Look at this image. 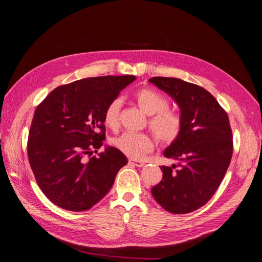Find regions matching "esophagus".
<instances>
[{
	"label": "esophagus",
	"instance_id": "1",
	"mask_svg": "<svg viewBox=\"0 0 262 262\" xmlns=\"http://www.w3.org/2000/svg\"><path fill=\"white\" fill-rule=\"evenodd\" d=\"M129 164L131 166H134V167H143L144 166V163L141 162V161H136V160H130L129 161Z\"/></svg>",
	"mask_w": 262,
	"mask_h": 262
}]
</instances>
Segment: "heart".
Here are the masks:
<instances>
[{
    "mask_svg": "<svg viewBox=\"0 0 262 262\" xmlns=\"http://www.w3.org/2000/svg\"><path fill=\"white\" fill-rule=\"evenodd\" d=\"M139 107L150 116L149 126L156 139L164 144L175 141L181 130V120L177 114L168 109L169 102L164 95L152 89H142L136 93ZM121 99L115 98L104 112V122L115 129L119 123ZM113 144L121 153L131 158H140L153 147V140L146 133L124 132L113 140Z\"/></svg>",
    "mask_w": 262,
    "mask_h": 262,
    "instance_id": "heart-1",
    "label": "heart"
}]
</instances>
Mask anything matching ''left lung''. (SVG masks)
I'll return each mask as SVG.
<instances>
[{
  "label": "left lung",
  "mask_w": 262,
  "mask_h": 262,
  "mask_svg": "<svg viewBox=\"0 0 262 262\" xmlns=\"http://www.w3.org/2000/svg\"><path fill=\"white\" fill-rule=\"evenodd\" d=\"M148 82L173 99L181 120L179 136L164 150V156L177 164L162 166L163 178L150 191L170 213L195 211L211 199L231 163L233 136L228 116L201 86L173 77H152Z\"/></svg>",
  "instance_id": "8db88e82"
}]
</instances>
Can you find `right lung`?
<instances>
[{"label":"right lung","instance_id":"obj_1","mask_svg":"<svg viewBox=\"0 0 262 262\" xmlns=\"http://www.w3.org/2000/svg\"><path fill=\"white\" fill-rule=\"evenodd\" d=\"M134 80L133 75L83 78L57 87L37 107L28 136L29 164L55 205L90 210L112 189L128 158L108 145L97 157L91 155L105 140L107 105Z\"/></svg>","mask_w":262,"mask_h":262}]
</instances>
